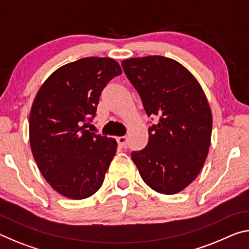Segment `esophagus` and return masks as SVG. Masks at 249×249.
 <instances>
[{
    "label": "esophagus",
    "instance_id": "34e87169",
    "mask_svg": "<svg viewBox=\"0 0 249 249\" xmlns=\"http://www.w3.org/2000/svg\"><path fill=\"white\" fill-rule=\"evenodd\" d=\"M127 137L126 136H120L117 137V142H119V146L123 147V148H125L126 146H127Z\"/></svg>",
    "mask_w": 249,
    "mask_h": 249
}]
</instances>
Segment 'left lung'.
Here are the masks:
<instances>
[{"label": "left lung", "instance_id": "8db88e82", "mask_svg": "<svg viewBox=\"0 0 249 249\" xmlns=\"http://www.w3.org/2000/svg\"><path fill=\"white\" fill-rule=\"evenodd\" d=\"M148 116V144L133 151L132 160L145 183L156 192L176 195L203 167L212 134V113L200 83L187 68L162 56L122 61Z\"/></svg>", "mask_w": 249, "mask_h": 249}]
</instances>
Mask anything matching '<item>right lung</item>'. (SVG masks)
<instances>
[{
    "label": "right lung",
    "mask_w": 249,
    "mask_h": 249,
    "mask_svg": "<svg viewBox=\"0 0 249 249\" xmlns=\"http://www.w3.org/2000/svg\"><path fill=\"white\" fill-rule=\"evenodd\" d=\"M121 73L114 59L82 58L57 69L37 92L29 142L41 175L61 196L86 199L103 183L117 142L86 127L103 89Z\"/></svg>",
    "instance_id": "1"
}]
</instances>
